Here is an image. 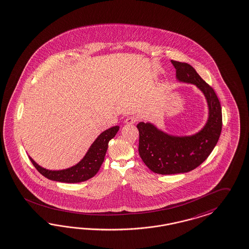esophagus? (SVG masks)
Returning a JSON list of instances; mask_svg holds the SVG:
<instances>
[{"label":"esophagus","instance_id":"esophagus-1","mask_svg":"<svg viewBox=\"0 0 249 249\" xmlns=\"http://www.w3.org/2000/svg\"><path fill=\"white\" fill-rule=\"evenodd\" d=\"M138 122V118L136 116H128L124 120L125 124H136Z\"/></svg>","mask_w":249,"mask_h":249}]
</instances>
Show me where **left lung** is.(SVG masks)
Instances as JSON below:
<instances>
[{
    "label": "left lung",
    "instance_id": "obj_1",
    "mask_svg": "<svg viewBox=\"0 0 249 249\" xmlns=\"http://www.w3.org/2000/svg\"><path fill=\"white\" fill-rule=\"evenodd\" d=\"M178 80L196 85L205 95L209 105V120L204 128L191 137H172L149 123H139L138 152L149 170L159 175L190 172L210 156L221 136L222 115L220 101L188 64L172 60Z\"/></svg>",
    "mask_w": 249,
    "mask_h": 249
}]
</instances>
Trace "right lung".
Listing matches in <instances>:
<instances>
[{"instance_id":"add662e5","label":"right lung","mask_w":249,"mask_h":249,"mask_svg":"<svg viewBox=\"0 0 249 249\" xmlns=\"http://www.w3.org/2000/svg\"><path fill=\"white\" fill-rule=\"evenodd\" d=\"M118 130L119 126L116 125L102 132L93 142L91 147H89L82 160L76 165L66 170L49 171L37 165L31 158L29 159L32 164L37 169V172L50 180L70 184L84 182L90 179L99 172L104 160L109 141L115 137Z\"/></svg>"}]
</instances>
